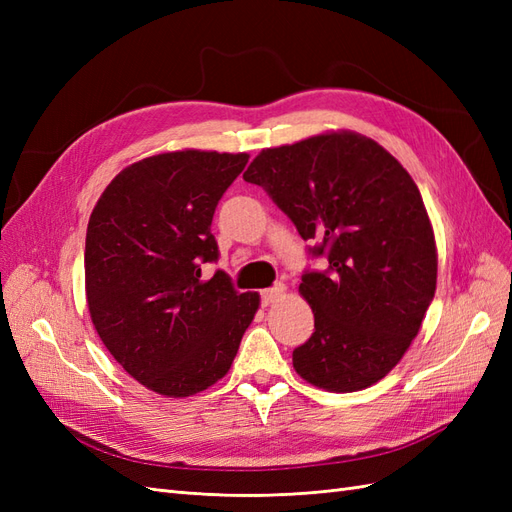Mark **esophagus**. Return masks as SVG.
Returning a JSON list of instances; mask_svg holds the SVG:
<instances>
[{"label":"esophagus","instance_id":"esophagus-1","mask_svg":"<svg viewBox=\"0 0 512 512\" xmlns=\"http://www.w3.org/2000/svg\"><path fill=\"white\" fill-rule=\"evenodd\" d=\"M286 292V286L284 284H277L275 288H267L262 290V305H271V303H277Z\"/></svg>","mask_w":512,"mask_h":512}]
</instances>
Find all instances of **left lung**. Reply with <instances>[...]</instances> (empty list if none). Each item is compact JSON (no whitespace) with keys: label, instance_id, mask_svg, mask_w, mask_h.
I'll return each instance as SVG.
<instances>
[{"label":"left lung","instance_id":"1","mask_svg":"<svg viewBox=\"0 0 512 512\" xmlns=\"http://www.w3.org/2000/svg\"><path fill=\"white\" fill-rule=\"evenodd\" d=\"M265 188L329 271L299 292L314 333L292 352L297 374L331 393L382 380L421 331L438 250L414 179L389 151L350 130L262 149L243 173Z\"/></svg>","mask_w":512,"mask_h":512}]
</instances>
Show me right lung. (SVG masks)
Masks as SVG:
<instances>
[{
	"label": "right lung",
	"instance_id": "right-lung-1",
	"mask_svg": "<svg viewBox=\"0 0 512 512\" xmlns=\"http://www.w3.org/2000/svg\"><path fill=\"white\" fill-rule=\"evenodd\" d=\"M250 156L181 149L126 166L91 211L85 294L113 359L164 397H190L222 380L258 307L224 271L211 220Z\"/></svg>",
	"mask_w": 512,
	"mask_h": 512
}]
</instances>
